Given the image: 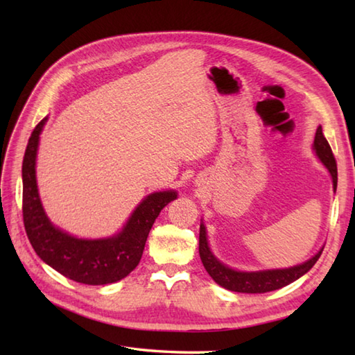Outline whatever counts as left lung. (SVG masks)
<instances>
[{"instance_id": "8db88e82", "label": "left lung", "mask_w": 355, "mask_h": 355, "mask_svg": "<svg viewBox=\"0 0 355 355\" xmlns=\"http://www.w3.org/2000/svg\"><path fill=\"white\" fill-rule=\"evenodd\" d=\"M313 150L319 162L325 166L329 172L331 180H333V189L336 193L337 189V164L336 158L333 155V150L329 148V143L327 141L325 135L322 132V126L315 131V137L313 143ZM323 252V245L320 250L311 256L310 259L297 263V266L286 267V268H270V270H256V271H245V270H236L216 258L214 252L210 250L209 239H207V229L205 223L201 220L200 224V258L206 271L210 275L214 281L221 285L223 288L236 291V293H268L282 288V286L288 285L299 277H302L313 268V266Z\"/></svg>"}]
</instances>
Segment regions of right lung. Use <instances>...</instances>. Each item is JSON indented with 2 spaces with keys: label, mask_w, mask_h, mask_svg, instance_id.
Segmentation results:
<instances>
[{
  "label": "right lung",
  "mask_w": 355,
  "mask_h": 355,
  "mask_svg": "<svg viewBox=\"0 0 355 355\" xmlns=\"http://www.w3.org/2000/svg\"><path fill=\"white\" fill-rule=\"evenodd\" d=\"M49 117L33 130L22 162V216L30 244L40 258L65 277L87 285L114 284L139 266L149 230L155 218L177 191H158L146 195L123 227L111 236L78 238L51 223L45 214L36 180L40 137Z\"/></svg>",
  "instance_id": "obj_1"
}]
</instances>
